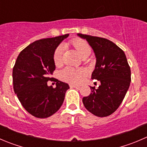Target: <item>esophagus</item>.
I'll use <instances>...</instances> for the list:
<instances>
[{
	"instance_id": "obj_1",
	"label": "esophagus",
	"mask_w": 147,
	"mask_h": 147,
	"mask_svg": "<svg viewBox=\"0 0 147 147\" xmlns=\"http://www.w3.org/2000/svg\"><path fill=\"white\" fill-rule=\"evenodd\" d=\"M69 87H70V88H80V87L79 85H73V84H70V85H69Z\"/></svg>"
}]
</instances>
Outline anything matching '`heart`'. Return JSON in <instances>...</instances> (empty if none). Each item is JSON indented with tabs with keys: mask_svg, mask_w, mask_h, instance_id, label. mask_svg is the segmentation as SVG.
Here are the masks:
<instances>
[{
	"mask_svg": "<svg viewBox=\"0 0 147 147\" xmlns=\"http://www.w3.org/2000/svg\"><path fill=\"white\" fill-rule=\"evenodd\" d=\"M69 45L73 46L79 55L81 57H85L86 55L89 56L91 52V49L88 42L80 38H75L71 39L69 42ZM64 47L62 45H59L55 49L53 54V61L55 65L59 66L62 62V55H63ZM85 75V71L82 69H74V68L65 67L60 72V78L62 80L70 83H79L82 80V78Z\"/></svg>",
	"mask_w": 147,
	"mask_h": 147,
	"instance_id": "obj_1",
	"label": "heart"
}]
</instances>
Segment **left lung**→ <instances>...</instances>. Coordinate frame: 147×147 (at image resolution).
<instances>
[{
  "label": "left lung",
  "instance_id": "obj_1",
  "mask_svg": "<svg viewBox=\"0 0 147 147\" xmlns=\"http://www.w3.org/2000/svg\"><path fill=\"white\" fill-rule=\"evenodd\" d=\"M95 52V68L91 78L100 82L98 88L82 98L85 108L95 116L105 117L114 113L123 101L131 82V69L123 51L105 38L78 34Z\"/></svg>",
  "mask_w": 147,
  "mask_h": 147
}]
</instances>
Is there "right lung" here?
Here are the masks:
<instances>
[{"label": "right lung", "mask_w": 147, "mask_h": 147, "mask_svg": "<svg viewBox=\"0 0 147 147\" xmlns=\"http://www.w3.org/2000/svg\"><path fill=\"white\" fill-rule=\"evenodd\" d=\"M69 34L39 39L23 49L13 68V90L27 111L39 119L55 114L62 106L68 84L57 80L56 88L47 82L55 70L53 54Z\"/></svg>", "instance_id": "1"}]
</instances>
